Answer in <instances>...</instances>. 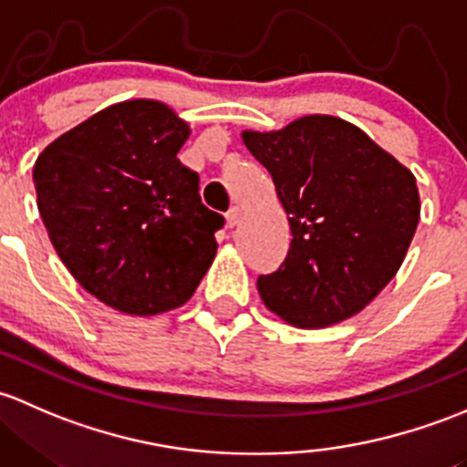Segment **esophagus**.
<instances>
[{"label": "esophagus", "mask_w": 467, "mask_h": 467, "mask_svg": "<svg viewBox=\"0 0 467 467\" xmlns=\"http://www.w3.org/2000/svg\"><path fill=\"white\" fill-rule=\"evenodd\" d=\"M240 223V206H232V209L227 211V227H235V224Z\"/></svg>", "instance_id": "obj_1"}]
</instances>
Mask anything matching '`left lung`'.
Segmentation results:
<instances>
[{
	"instance_id": "left-lung-1",
	"label": "left lung",
	"mask_w": 467,
	"mask_h": 467,
	"mask_svg": "<svg viewBox=\"0 0 467 467\" xmlns=\"http://www.w3.org/2000/svg\"><path fill=\"white\" fill-rule=\"evenodd\" d=\"M243 141L272 175L290 223V249L258 295L296 328L358 315L396 276L418 218L416 177L344 119L310 114Z\"/></svg>"
}]
</instances>
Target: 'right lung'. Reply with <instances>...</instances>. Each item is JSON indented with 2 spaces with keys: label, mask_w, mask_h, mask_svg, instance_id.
<instances>
[{
  "label": "right lung",
  "mask_w": 467,
  "mask_h": 467,
  "mask_svg": "<svg viewBox=\"0 0 467 467\" xmlns=\"http://www.w3.org/2000/svg\"><path fill=\"white\" fill-rule=\"evenodd\" d=\"M189 134L160 100H123L60 134L33 166L57 256L114 310H175L213 263L224 218L202 204L198 172L177 160Z\"/></svg>",
  "instance_id": "1"
}]
</instances>
